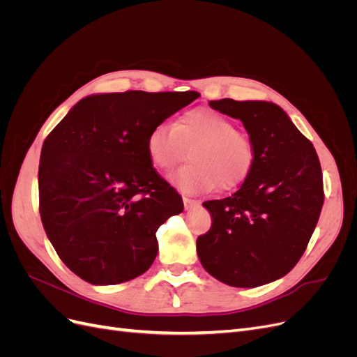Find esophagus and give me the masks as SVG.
<instances>
[{
	"instance_id": "obj_1",
	"label": "esophagus",
	"mask_w": 357,
	"mask_h": 357,
	"mask_svg": "<svg viewBox=\"0 0 357 357\" xmlns=\"http://www.w3.org/2000/svg\"><path fill=\"white\" fill-rule=\"evenodd\" d=\"M183 204H185V208H186V210H190V208H193V207H197V205H199L198 201L190 199V198H188V197H183Z\"/></svg>"
}]
</instances>
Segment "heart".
<instances>
[{"instance_id":"heart-1","label":"heart","mask_w":357,"mask_h":357,"mask_svg":"<svg viewBox=\"0 0 357 357\" xmlns=\"http://www.w3.org/2000/svg\"><path fill=\"white\" fill-rule=\"evenodd\" d=\"M190 164L169 174V181L186 193H205L215 186L232 189L250 174L255 147L236 131L234 121L211 109H193L174 125L162 122L147 137V153L159 169H169L185 159Z\"/></svg>"}]
</instances>
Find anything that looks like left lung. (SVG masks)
I'll return each instance as SVG.
<instances>
[{
	"label": "left lung",
	"mask_w": 357,
	"mask_h": 357,
	"mask_svg": "<svg viewBox=\"0 0 357 357\" xmlns=\"http://www.w3.org/2000/svg\"><path fill=\"white\" fill-rule=\"evenodd\" d=\"M210 107L243 122L255 165L231 197L204 202L213 222L198 236V257L205 271L228 286L275 282L304 255L321 211L316 149L274 102L225 98Z\"/></svg>",
	"instance_id": "1"
}]
</instances>
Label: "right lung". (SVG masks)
<instances>
[{
    "label": "right lung",
    "mask_w": 357,
    "mask_h": 357,
    "mask_svg": "<svg viewBox=\"0 0 357 357\" xmlns=\"http://www.w3.org/2000/svg\"><path fill=\"white\" fill-rule=\"evenodd\" d=\"M197 98L195 91L91 95L46 138L41 222L61 261L84 282L125 283L152 266L156 231L183 201L152 167L147 137Z\"/></svg>",
    "instance_id": "obj_1"
}]
</instances>
